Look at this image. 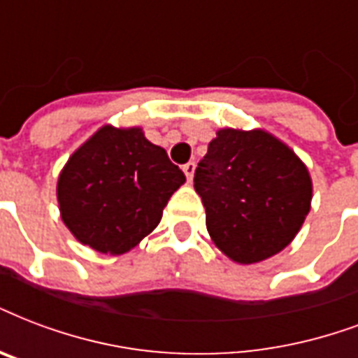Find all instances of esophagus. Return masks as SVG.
<instances>
[{
  "label": "esophagus",
  "instance_id": "1",
  "mask_svg": "<svg viewBox=\"0 0 358 358\" xmlns=\"http://www.w3.org/2000/svg\"><path fill=\"white\" fill-rule=\"evenodd\" d=\"M195 169H197V165L193 163V161H189V163H185L184 165V173L185 176H187V180H193V174H195Z\"/></svg>",
  "mask_w": 358,
  "mask_h": 358
}]
</instances>
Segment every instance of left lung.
<instances>
[{
    "instance_id": "8db88e82",
    "label": "left lung",
    "mask_w": 358,
    "mask_h": 358,
    "mask_svg": "<svg viewBox=\"0 0 358 358\" xmlns=\"http://www.w3.org/2000/svg\"><path fill=\"white\" fill-rule=\"evenodd\" d=\"M215 248L238 264L261 263L285 250L312 208L304 161L264 129L215 133L195 171Z\"/></svg>"
}]
</instances>
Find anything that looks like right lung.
Returning <instances> with one entry per match:
<instances>
[{
	"label": "right lung",
	"instance_id": "right-lung-1",
	"mask_svg": "<svg viewBox=\"0 0 358 358\" xmlns=\"http://www.w3.org/2000/svg\"><path fill=\"white\" fill-rule=\"evenodd\" d=\"M184 173L143 127L106 124L73 152L56 185L59 215L80 244L124 255L161 222Z\"/></svg>",
	"mask_w": 358,
	"mask_h": 358
}]
</instances>
